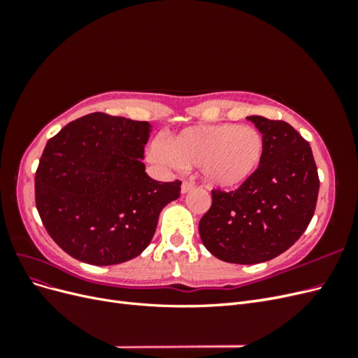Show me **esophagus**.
I'll list each match as a JSON object with an SVG mask.
<instances>
[{
  "mask_svg": "<svg viewBox=\"0 0 358 358\" xmlns=\"http://www.w3.org/2000/svg\"><path fill=\"white\" fill-rule=\"evenodd\" d=\"M192 188H194V183H192L191 180H183V182H182V187H180L182 194L189 192Z\"/></svg>",
  "mask_w": 358,
  "mask_h": 358,
  "instance_id": "34e87169",
  "label": "esophagus"
}]
</instances>
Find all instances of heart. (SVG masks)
Listing matches in <instances>:
<instances>
[{
	"label": "heart",
	"instance_id": "obj_1",
	"mask_svg": "<svg viewBox=\"0 0 358 358\" xmlns=\"http://www.w3.org/2000/svg\"><path fill=\"white\" fill-rule=\"evenodd\" d=\"M149 155L166 166L201 167L204 179L216 188H234L251 178L262 164L264 140L252 127L236 124L194 125L154 145Z\"/></svg>",
	"mask_w": 358,
	"mask_h": 358
}]
</instances>
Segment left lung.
<instances>
[{
  "label": "left lung",
  "mask_w": 358,
  "mask_h": 358,
  "mask_svg": "<svg viewBox=\"0 0 358 358\" xmlns=\"http://www.w3.org/2000/svg\"><path fill=\"white\" fill-rule=\"evenodd\" d=\"M263 134L254 175L230 192L212 189L199 222L206 249L234 264L268 262L299 241L315 212L320 179L309 143L284 121L249 116Z\"/></svg>",
  "instance_id": "left-lung-1"
}]
</instances>
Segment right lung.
<instances>
[{
    "label": "right lung",
    "instance_id": "obj_1",
    "mask_svg": "<svg viewBox=\"0 0 358 358\" xmlns=\"http://www.w3.org/2000/svg\"><path fill=\"white\" fill-rule=\"evenodd\" d=\"M150 124L90 113L53 136L36 173V206L55 243L73 258L113 266L142 254L180 180L145 171Z\"/></svg>",
    "mask_w": 358,
    "mask_h": 358
}]
</instances>
